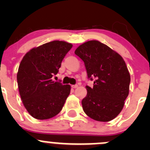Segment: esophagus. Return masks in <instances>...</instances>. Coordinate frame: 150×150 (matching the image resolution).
Returning <instances> with one entry per match:
<instances>
[{"label":"esophagus","instance_id":"1","mask_svg":"<svg viewBox=\"0 0 150 150\" xmlns=\"http://www.w3.org/2000/svg\"><path fill=\"white\" fill-rule=\"evenodd\" d=\"M71 87L72 88H78V85H72V86H71Z\"/></svg>","mask_w":150,"mask_h":150}]
</instances>
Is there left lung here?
<instances>
[{"label":"left lung","mask_w":150,"mask_h":150,"mask_svg":"<svg viewBox=\"0 0 150 150\" xmlns=\"http://www.w3.org/2000/svg\"><path fill=\"white\" fill-rule=\"evenodd\" d=\"M84 62L88 78L93 81L86 86L87 95L82 100L83 111L91 118L108 122L123 108L129 93L131 76L121 56L98 40H89L75 50Z\"/></svg>","instance_id":"obj_1"}]
</instances>
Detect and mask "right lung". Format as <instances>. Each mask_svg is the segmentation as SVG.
Returning a JSON list of instances; mask_svg holds the SVG:
<instances>
[{
    "instance_id": "right-lung-1",
    "label": "right lung",
    "mask_w": 150,
    "mask_h": 150,
    "mask_svg": "<svg viewBox=\"0 0 150 150\" xmlns=\"http://www.w3.org/2000/svg\"><path fill=\"white\" fill-rule=\"evenodd\" d=\"M72 45L54 40L33 48L23 57L17 72L19 94L29 114L38 120L60 112L70 93V86L54 82L62 62Z\"/></svg>"
}]
</instances>
